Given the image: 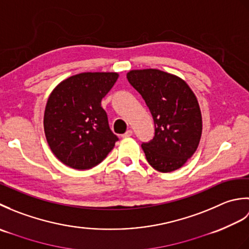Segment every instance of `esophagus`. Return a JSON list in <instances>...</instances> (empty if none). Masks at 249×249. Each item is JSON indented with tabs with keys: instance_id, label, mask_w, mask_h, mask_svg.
Wrapping results in <instances>:
<instances>
[{
	"instance_id": "34e87169",
	"label": "esophagus",
	"mask_w": 249,
	"mask_h": 249,
	"mask_svg": "<svg viewBox=\"0 0 249 249\" xmlns=\"http://www.w3.org/2000/svg\"><path fill=\"white\" fill-rule=\"evenodd\" d=\"M130 136H133V130L131 129H127L123 135H122L123 138H126V137H130Z\"/></svg>"
}]
</instances>
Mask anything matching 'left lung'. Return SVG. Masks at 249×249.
I'll list each match as a JSON object with an SVG mask.
<instances>
[{"label":"left lung","instance_id":"obj_1","mask_svg":"<svg viewBox=\"0 0 249 249\" xmlns=\"http://www.w3.org/2000/svg\"><path fill=\"white\" fill-rule=\"evenodd\" d=\"M127 80L144 99L154 120V138L141 145L147 162L163 173L181 168L197 150L202 133L194 92L179 77L152 68L130 71Z\"/></svg>","mask_w":249,"mask_h":249}]
</instances>
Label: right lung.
Returning a JSON list of instances; mask_svg holds the SVG:
<instances>
[{"label":"right lung","instance_id":"right-lung-1","mask_svg":"<svg viewBox=\"0 0 249 249\" xmlns=\"http://www.w3.org/2000/svg\"><path fill=\"white\" fill-rule=\"evenodd\" d=\"M116 72H82L67 78L48 98L46 139L64 165L87 170L102 162L119 140L108 123L102 99L118 80Z\"/></svg>","mask_w":249,"mask_h":249}]
</instances>
